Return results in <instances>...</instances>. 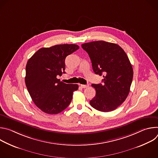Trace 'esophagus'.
I'll use <instances>...</instances> for the list:
<instances>
[{
	"instance_id": "1",
	"label": "esophagus",
	"mask_w": 158,
	"mask_h": 158,
	"mask_svg": "<svg viewBox=\"0 0 158 158\" xmlns=\"http://www.w3.org/2000/svg\"><path fill=\"white\" fill-rule=\"evenodd\" d=\"M81 87L82 88H87L89 87V85H84V84H81Z\"/></svg>"
}]
</instances>
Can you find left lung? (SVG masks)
Here are the masks:
<instances>
[{
  "instance_id": "8db88e82",
  "label": "left lung",
  "mask_w": 158,
  "mask_h": 158,
  "mask_svg": "<svg viewBox=\"0 0 158 158\" xmlns=\"http://www.w3.org/2000/svg\"><path fill=\"white\" fill-rule=\"evenodd\" d=\"M91 59L95 74L103 76V84L92 86L96 96L90 104L101 112L115 110L127 98L133 77V69L124 51L116 44L103 40L81 45Z\"/></svg>"
}]
</instances>
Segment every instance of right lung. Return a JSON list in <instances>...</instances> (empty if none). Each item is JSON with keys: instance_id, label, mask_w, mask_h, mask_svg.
<instances>
[{"instance_id": "obj_1", "label": "right lung", "mask_w": 158, "mask_h": 158, "mask_svg": "<svg viewBox=\"0 0 158 158\" xmlns=\"http://www.w3.org/2000/svg\"><path fill=\"white\" fill-rule=\"evenodd\" d=\"M79 49L76 44H59L39 49L27 61L25 82L34 104L42 111L56 114L71 103L77 84L58 79L65 73V57Z\"/></svg>"}]
</instances>
